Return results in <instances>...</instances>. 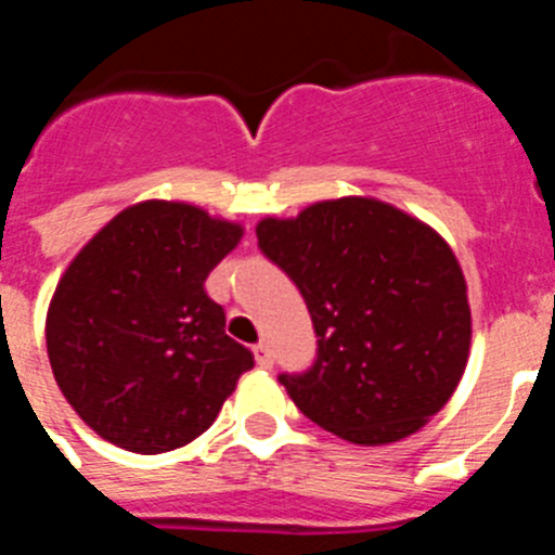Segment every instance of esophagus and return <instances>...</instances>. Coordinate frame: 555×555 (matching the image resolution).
I'll use <instances>...</instances> for the list:
<instances>
[{"instance_id": "obj_1", "label": "esophagus", "mask_w": 555, "mask_h": 555, "mask_svg": "<svg viewBox=\"0 0 555 555\" xmlns=\"http://www.w3.org/2000/svg\"><path fill=\"white\" fill-rule=\"evenodd\" d=\"M253 352H255V361H258V364L261 366H272V350H269V345H255L253 347Z\"/></svg>"}]
</instances>
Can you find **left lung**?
Instances as JSON below:
<instances>
[{"mask_svg":"<svg viewBox=\"0 0 555 555\" xmlns=\"http://www.w3.org/2000/svg\"><path fill=\"white\" fill-rule=\"evenodd\" d=\"M258 247L300 288L317 333L306 372L278 375L320 428L389 444L450 400L469 356L467 283L439 233L366 197L263 219Z\"/></svg>","mask_w":555,"mask_h":555,"instance_id":"obj_1","label":"left lung"}]
</instances>
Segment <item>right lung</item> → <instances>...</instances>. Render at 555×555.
Wrapping results in <instances>:
<instances>
[{
    "label": "right lung",
    "mask_w": 555,
    "mask_h": 555,
    "mask_svg": "<svg viewBox=\"0 0 555 555\" xmlns=\"http://www.w3.org/2000/svg\"><path fill=\"white\" fill-rule=\"evenodd\" d=\"M242 228L185 203L146 199L77 253L47 313L52 375L102 439L166 453L214 425L253 352L224 333L205 278Z\"/></svg>",
    "instance_id": "1"
}]
</instances>
